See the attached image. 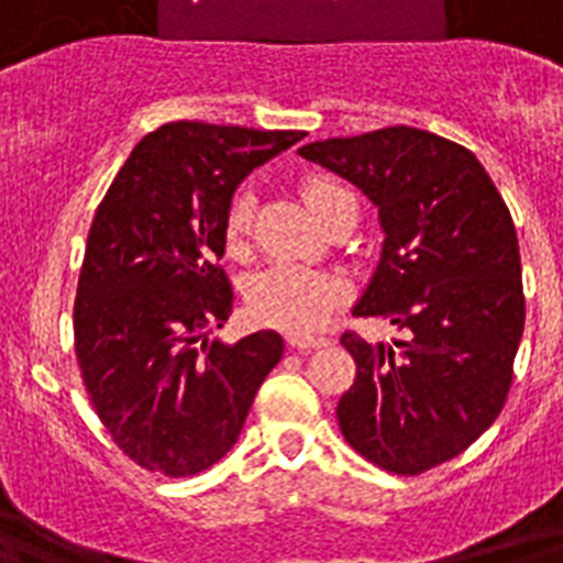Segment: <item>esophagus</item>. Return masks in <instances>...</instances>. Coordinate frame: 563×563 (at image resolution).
<instances>
[{
  "label": "esophagus",
  "instance_id": "1",
  "mask_svg": "<svg viewBox=\"0 0 563 563\" xmlns=\"http://www.w3.org/2000/svg\"><path fill=\"white\" fill-rule=\"evenodd\" d=\"M289 344L295 346V350H300V353H312V350H318V346H327L329 338H303V335H295L289 338Z\"/></svg>",
  "mask_w": 563,
  "mask_h": 563
}]
</instances>
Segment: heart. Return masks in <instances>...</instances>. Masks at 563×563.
Here are the masks:
<instances>
[{
	"label": "heart",
	"mask_w": 563,
	"mask_h": 563,
	"mask_svg": "<svg viewBox=\"0 0 563 563\" xmlns=\"http://www.w3.org/2000/svg\"><path fill=\"white\" fill-rule=\"evenodd\" d=\"M353 196L338 178L309 176L303 181V199L312 213L323 222L329 210L341 199ZM251 217L254 205L251 196H236L228 208L225 234L231 242H242L251 234ZM344 295V283L335 274L314 272V268L295 266V263H277L257 277L251 286V312L263 323L280 327L295 335H309L329 321Z\"/></svg>",
	"instance_id": "b5f03b06"
}]
</instances>
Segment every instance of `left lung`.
Listing matches in <instances>:
<instances>
[{
	"label": "left lung",
	"mask_w": 563,
	"mask_h": 563,
	"mask_svg": "<svg viewBox=\"0 0 563 563\" xmlns=\"http://www.w3.org/2000/svg\"><path fill=\"white\" fill-rule=\"evenodd\" d=\"M297 153L344 176L378 208L382 260L353 312L410 329L399 350L355 332L344 440L390 474L454 460L495 422L523 335L515 222L472 150L413 126L312 141Z\"/></svg>",
	"instance_id": "8db88e82"
}]
</instances>
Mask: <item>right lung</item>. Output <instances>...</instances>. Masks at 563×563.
<instances>
[{"mask_svg":"<svg viewBox=\"0 0 563 563\" xmlns=\"http://www.w3.org/2000/svg\"><path fill=\"white\" fill-rule=\"evenodd\" d=\"M173 121L144 135L91 219L75 353L100 422L132 463L190 477L234 448L283 358L272 329L210 341L234 309L219 260L236 185L303 139Z\"/></svg>","mask_w":563,"mask_h":563,"instance_id":"add662e5","label":"right lung"}]
</instances>
